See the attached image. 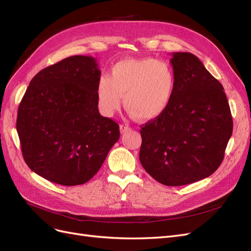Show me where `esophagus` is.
I'll list each match as a JSON object with an SVG mask.
<instances>
[{
	"mask_svg": "<svg viewBox=\"0 0 251 251\" xmlns=\"http://www.w3.org/2000/svg\"><path fill=\"white\" fill-rule=\"evenodd\" d=\"M130 130H131V128L129 127V126H127V125H124V124L120 125V131H121V133H126V132L130 131Z\"/></svg>",
	"mask_w": 251,
	"mask_h": 251,
	"instance_id": "34e87169",
	"label": "esophagus"
}]
</instances>
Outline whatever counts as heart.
Returning <instances> with one entry per match:
<instances>
[{
  "label": "heart",
  "instance_id": "heart-1",
  "mask_svg": "<svg viewBox=\"0 0 251 251\" xmlns=\"http://www.w3.org/2000/svg\"><path fill=\"white\" fill-rule=\"evenodd\" d=\"M176 74L168 61L155 58H127L117 62L110 77L103 75L97 85V99L104 115L111 116L123 97L126 110L139 121L160 117L176 90Z\"/></svg>",
  "mask_w": 251,
  "mask_h": 251
}]
</instances>
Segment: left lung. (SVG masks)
Segmentation results:
<instances>
[{
  "mask_svg": "<svg viewBox=\"0 0 251 251\" xmlns=\"http://www.w3.org/2000/svg\"><path fill=\"white\" fill-rule=\"evenodd\" d=\"M176 90L160 117L142 126L140 161L158 182L177 187L196 182L219 168L232 133L222 84L198 57L172 54Z\"/></svg>",
  "mask_w": 251,
  "mask_h": 251,
  "instance_id": "1",
  "label": "left lung"
}]
</instances>
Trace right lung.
Instances as JSON below:
<instances>
[{"label":"right lung","mask_w":251,"mask_h":251,"mask_svg":"<svg viewBox=\"0 0 251 251\" xmlns=\"http://www.w3.org/2000/svg\"><path fill=\"white\" fill-rule=\"evenodd\" d=\"M96 59L75 55L32 78L18 110L23 157L32 171L61 185L85 183L120 139L119 124L98 110Z\"/></svg>","instance_id":"obj_1"}]
</instances>
